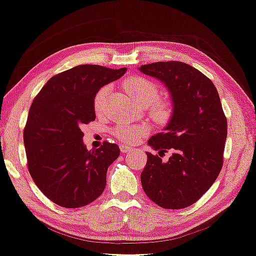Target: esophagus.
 <instances>
[{
    "mask_svg": "<svg viewBox=\"0 0 256 256\" xmlns=\"http://www.w3.org/2000/svg\"><path fill=\"white\" fill-rule=\"evenodd\" d=\"M120 152H132V148L128 147V146H124V144H122V146H120Z\"/></svg>",
    "mask_w": 256,
    "mask_h": 256,
    "instance_id": "esophagus-1",
    "label": "esophagus"
}]
</instances>
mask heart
Here are the masks:
<instances>
[{"label": "heart", "instance_id": "1", "mask_svg": "<svg viewBox=\"0 0 256 256\" xmlns=\"http://www.w3.org/2000/svg\"><path fill=\"white\" fill-rule=\"evenodd\" d=\"M124 86L128 92L130 96L140 106H150V116L158 123H166L169 120L172 112L170 102L156 101L158 98V87L150 80L136 77L128 79L124 82ZM106 95V87H104L98 92L94 98V106L96 112H100L104 106ZM148 125H120L116 128L115 134L118 139L125 144H136L148 133Z\"/></svg>", "mask_w": 256, "mask_h": 256}]
</instances>
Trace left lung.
<instances>
[{
  "instance_id": "1",
  "label": "left lung",
  "mask_w": 256,
  "mask_h": 256,
  "mask_svg": "<svg viewBox=\"0 0 256 256\" xmlns=\"http://www.w3.org/2000/svg\"><path fill=\"white\" fill-rule=\"evenodd\" d=\"M139 70L164 84L172 101L166 126L148 140L155 150H171L172 155L162 162L146 152L141 185L160 207L186 208L207 192L222 169L228 123L220 95L210 79L186 63L155 62Z\"/></svg>"
}]
</instances>
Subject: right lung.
<instances>
[{"label": "right lung", "mask_w": 256, "mask_h": 256, "mask_svg": "<svg viewBox=\"0 0 256 256\" xmlns=\"http://www.w3.org/2000/svg\"><path fill=\"white\" fill-rule=\"evenodd\" d=\"M126 70L74 66L49 79L32 102L24 128L28 171L41 192L60 207H84L104 190L120 147L106 141L88 150L80 126L95 120L98 90Z\"/></svg>", "instance_id": "1"}]
</instances>
